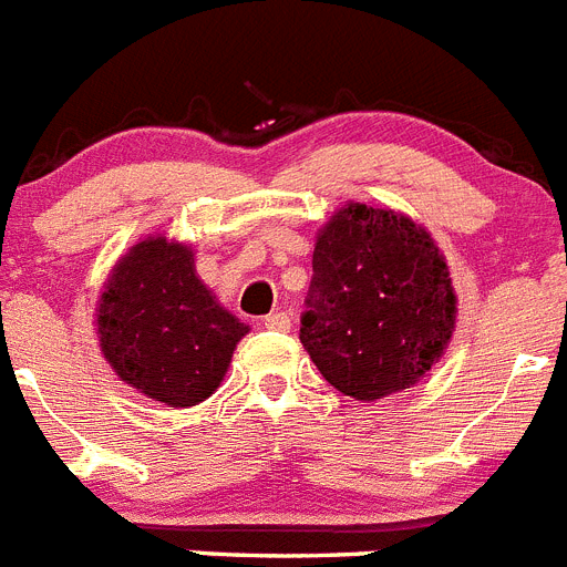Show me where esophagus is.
<instances>
[{"label": "esophagus", "mask_w": 567, "mask_h": 567, "mask_svg": "<svg viewBox=\"0 0 567 567\" xmlns=\"http://www.w3.org/2000/svg\"><path fill=\"white\" fill-rule=\"evenodd\" d=\"M264 327H266V330L287 332L289 330V316H287V312H269V316L264 318Z\"/></svg>", "instance_id": "obj_1"}]
</instances>
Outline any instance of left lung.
<instances>
[{
    "label": "left lung",
    "instance_id": "8db88e82",
    "mask_svg": "<svg viewBox=\"0 0 567 567\" xmlns=\"http://www.w3.org/2000/svg\"><path fill=\"white\" fill-rule=\"evenodd\" d=\"M301 343L343 395L408 390L439 361L456 323L444 258L424 229L352 203L321 229Z\"/></svg>",
    "mask_w": 567,
    "mask_h": 567
}]
</instances>
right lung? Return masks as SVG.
Returning a JSON list of instances; mask_svg holds the SVG:
<instances>
[{"mask_svg": "<svg viewBox=\"0 0 567 567\" xmlns=\"http://www.w3.org/2000/svg\"><path fill=\"white\" fill-rule=\"evenodd\" d=\"M249 332L195 275L188 246L145 237L111 272L96 336L125 384L168 408L209 399Z\"/></svg>", "mask_w": 567, "mask_h": 567, "instance_id": "right-lung-1", "label": "right lung"}]
</instances>
